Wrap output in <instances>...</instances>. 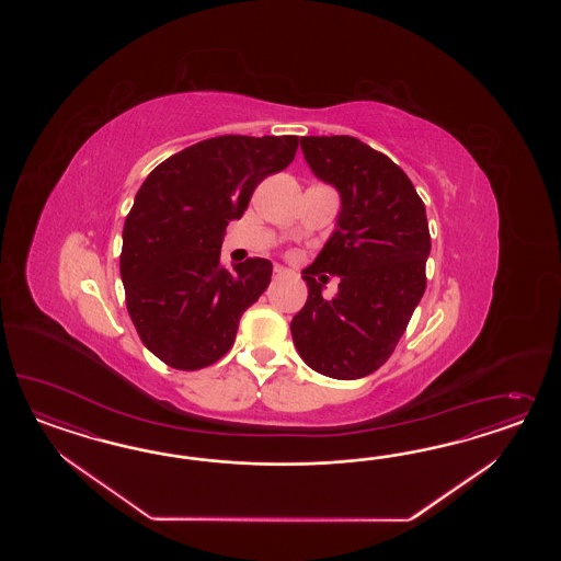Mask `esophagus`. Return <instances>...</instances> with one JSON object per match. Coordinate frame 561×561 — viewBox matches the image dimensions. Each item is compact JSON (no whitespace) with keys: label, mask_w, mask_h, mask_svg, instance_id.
Masks as SVG:
<instances>
[{"label":"esophagus","mask_w":561,"mask_h":561,"mask_svg":"<svg viewBox=\"0 0 561 561\" xmlns=\"http://www.w3.org/2000/svg\"><path fill=\"white\" fill-rule=\"evenodd\" d=\"M288 270L286 267H282V265H275V270H273V279H282V277H286L288 275Z\"/></svg>","instance_id":"34e87169"}]
</instances>
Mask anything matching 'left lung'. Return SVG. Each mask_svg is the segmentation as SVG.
Instances as JSON below:
<instances>
[{"label": "left lung", "mask_w": 561, "mask_h": 561, "mask_svg": "<svg viewBox=\"0 0 561 561\" xmlns=\"http://www.w3.org/2000/svg\"><path fill=\"white\" fill-rule=\"evenodd\" d=\"M312 172L340 191L337 228L302 272L305 308L291 337L306 364L354 380L378 370L405 333L425 291L430 228L425 205L389 156L352 136L300 139ZM321 272L341 275V291L322 298Z\"/></svg>", "instance_id": "obj_1"}]
</instances>
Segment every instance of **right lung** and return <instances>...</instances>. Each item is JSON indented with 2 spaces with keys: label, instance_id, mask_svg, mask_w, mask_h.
I'll return each instance as SVG.
<instances>
[{
  "label": "right lung",
  "instance_id": "obj_1",
  "mask_svg": "<svg viewBox=\"0 0 561 561\" xmlns=\"http://www.w3.org/2000/svg\"><path fill=\"white\" fill-rule=\"evenodd\" d=\"M298 136H218L167 158L139 187L123 226L121 279L144 345L176 370L218 362L242 312L272 282L267 259L220 263L228 221L256 185L286 169Z\"/></svg>",
  "mask_w": 561,
  "mask_h": 561
}]
</instances>
